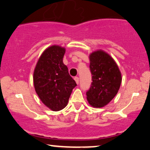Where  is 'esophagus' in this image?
Instances as JSON below:
<instances>
[{"instance_id": "obj_1", "label": "esophagus", "mask_w": 150, "mask_h": 150, "mask_svg": "<svg viewBox=\"0 0 150 150\" xmlns=\"http://www.w3.org/2000/svg\"><path fill=\"white\" fill-rule=\"evenodd\" d=\"M74 80H75V81H76V83L77 84L79 83V78L78 76L74 77Z\"/></svg>"}]
</instances>
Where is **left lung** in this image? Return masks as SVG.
Returning <instances> with one entry per match:
<instances>
[{
  "label": "left lung",
  "mask_w": 150,
  "mask_h": 150,
  "mask_svg": "<svg viewBox=\"0 0 150 150\" xmlns=\"http://www.w3.org/2000/svg\"><path fill=\"white\" fill-rule=\"evenodd\" d=\"M90 70L92 83L86 92L91 106L103 107L117 94L121 83V74L117 64L110 54L98 50L90 54Z\"/></svg>",
  "instance_id": "1"
}]
</instances>
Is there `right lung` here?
<instances>
[{
    "mask_svg": "<svg viewBox=\"0 0 150 150\" xmlns=\"http://www.w3.org/2000/svg\"><path fill=\"white\" fill-rule=\"evenodd\" d=\"M65 49L59 45L49 47L42 53L33 72L35 91L45 106L59 111L67 105L75 81L63 63Z\"/></svg>",
    "mask_w": 150,
    "mask_h": 150,
    "instance_id": "obj_1",
    "label": "right lung"
}]
</instances>
